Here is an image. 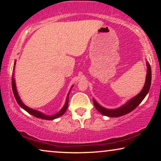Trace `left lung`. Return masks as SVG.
<instances>
[{"label": "left lung", "instance_id": "1", "mask_svg": "<svg viewBox=\"0 0 161 161\" xmlns=\"http://www.w3.org/2000/svg\"><path fill=\"white\" fill-rule=\"evenodd\" d=\"M147 76H146V81H145L144 86L143 87L142 91L140 93H138L137 95L133 97L130 100H129L127 102L122 106L114 109H108L101 106L93 98V103L95 106L96 109L102 114L103 115L109 116V117H119V116L125 115V114L130 113L132 111H133L141 103L145 98L147 94H148L149 90L150 89L151 86V80H152V72H151V67L148 61H147Z\"/></svg>", "mask_w": 161, "mask_h": 161}]
</instances>
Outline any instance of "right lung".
Listing matches in <instances>:
<instances>
[{
    "instance_id": "add662e5",
    "label": "right lung",
    "mask_w": 161,
    "mask_h": 161,
    "mask_svg": "<svg viewBox=\"0 0 161 161\" xmlns=\"http://www.w3.org/2000/svg\"><path fill=\"white\" fill-rule=\"evenodd\" d=\"M15 65H16V60L14 61V67H13V76H12V91H13V93H14V97L16 99L17 103H18V105L20 106L22 108H23L25 110V111H27L28 113H29L30 114H31L35 117L36 118H40V119H46V120H53V119H57L58 117H60L63 115L65 113L66 111H67V107H68V103H69V92L67 94V99H66V102L64 103V105L62 108H61L60 111H59L58 113L53 114V115H47V114L42 113V112L41 111H37V110H34L33 108H31L26 106V105L24 104L23 103V101L21 100L20 97H19V94H18V92H17V87H16V83H15V79H14V69H15ZM73 87V86L71 87L72 88ZM70 91H71V89H70Z\"/></svg>"
}]
</instances>
